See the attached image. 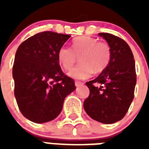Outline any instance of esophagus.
Returning <instances> with one entry per match:
<instances>
[{"mask_svg": "<svg viewBox=\"0 0 149 149\" xmlns=\"http://www.w3.org/2000/svg\"><path fill=\"white\" fill-rule=\"evenodd\" d=\"M82 84H83V83L81 82V81H75V85H76V87H79V86H81Z\"/></svg>", "mask_w": 149, "mask_h": 149, "instance_id": "34e87169", "label": "esophagus"}]
</instances>
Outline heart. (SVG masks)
Segmentation results:
<instances>
[{
  "label": "heart",
  "mask_w": 149,
  "mask_h": 149,
  "mask_svg": "<svg viewBox=\"0 0 149 149\" xmlns=\"http://www.w3.org/2000/svg\"><path fill=\"white\" fill-rule=\"evenodd\" d=\"M77 57H80L81 65L72 68L68 75L74 79L85 80L90 77L93 71L99 73L107 68L111 60V49L107 43L82 36L73 40L72 49L63 46L57 53L59 63L65 70L71 69Z\"/></svg>",
  "instance_id": "obj_1"
}]
</instances>
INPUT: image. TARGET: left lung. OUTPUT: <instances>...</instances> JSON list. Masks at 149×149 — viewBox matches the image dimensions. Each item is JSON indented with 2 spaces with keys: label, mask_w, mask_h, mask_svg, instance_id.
<instances>
[{
  "label": "left lung",
  "mask_w": 149,
  "mask_h": 149,
  "mask_svg": "<svg viewBox=\"0 0 149 149\" xmlns=\"http://www.w3.org/2000/svg\"><path fill=\"white\" fill-rule=\"evenodd\" d=\"M99 36L109 45L111 60L97 78L86 82L90 93L84 100V109L95 120L113 124L123 119L133 100L136 83L135 61L124 40L110 33H100Z\"/></svg>",
  "instance_id": "left-lung-1"
}]
</instances>
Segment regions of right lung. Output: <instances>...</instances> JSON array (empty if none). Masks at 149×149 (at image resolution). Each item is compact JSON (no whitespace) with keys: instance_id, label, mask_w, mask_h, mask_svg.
<instances>
[{"instance_id":"right-lung-1","label":"right lung","mask_w":149,"mask_h":149,"mask_svg":"<svg viewBox=\"0 0 149 149\" xmlns=\"http://www.w3.org/2000/svg\"><path fill=\"white\" fill-rule=\"evenodd\" d=\"M70 35L42 32L18 47L13 67L14 94L19 109L34 123L52 120L61 113L65 97L76 89L65 76L57 53Z\"/></svg>"}]
</instances>
